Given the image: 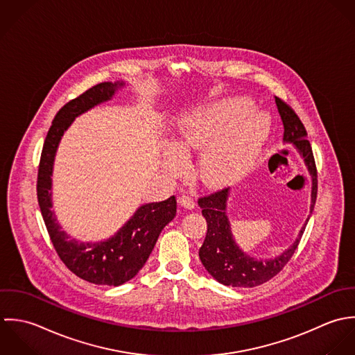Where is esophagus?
<instances>
[{
    "instance_id": "34e87169",
    "label": "esophagus",
    "mask_w": 355,
    "mask_h": 355,
    "mask_svg": "<svg viewBox=\"0 0 355 355\" xmlns=\"http://www.w3.org/2000/svg\"><path fill=\"white\" fill-rule=\"evenodd\" d=\"M178 203H180L182 207L189 209V210L195 207V200H193L191 196H188V195H181V196L178 198Z\"/></svg>"
}]
</instances>
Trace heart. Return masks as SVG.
I'll return each instance as SVG.
<instances>
[{"label":"heart","instance_id":"obj_1","mask_svg":"<svg viewBox=\"0 0 355 355\" xmlns=\"http://www.w3.org/2000/svg\"><path fill=\"white\" fill-rule=\"evenodd\" d=\"M251 111L252 105L247 100H220L199 108L182 121L180 149H207L199 167L200 180L206 185L229 184L257 159L270 126L262 115H248ZM166 168L173 174L182 173V155L171 150L166 157Z\"/></svg>","mask_w":355,"mask_h":355}]
</instances>
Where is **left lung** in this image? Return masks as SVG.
<instances>
[{
  "label": "left lung",
  "instance_id": "1",
  "mask_svg": "<svg viewBox=\"0 0 355 355\" xmlns=\"http://www.w3.org/2000/svg\"><path fill=\"white\" fill-rule=\"evenodd\" d=\"M276 105L284 125V142L293 144L299 150L307 170L311 175V206L313 213L317 199V167L307 132L296 115V112L280 97H276ZM229 189L216 191L207 196L199 198L198 203L207 220V234L203 245L199 250V257L206 270L216 282L223 285L252 288L269 282L279 275L295 254L304 227L300 229L297 239L288 247L282 255L273 259H254L244 254L233 240L230 225L226 216V200Z\"/></svg>",
  "mask_w": 355,
  "mask_h": 355
}]
</instances>
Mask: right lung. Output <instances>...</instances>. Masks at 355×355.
<instances>
[{
  "instance_id": "add662e5",
  "label": "right lung",
  "mask_w": 355,
  "mask_h": 355,
  "mask_svg": "<svg viewBox=\"0 0 355 355\" xmlns=\"http://www.w3.org/2000/svg\"><path fill=\"white\" fill-rule=\"evenodd\" d=\"M123 82H103L69 101L56 114L44 142L38 166L37 196L52 244L62 262L79 279L98 285H122L145 265L163 227L177 213L175 196L141 206L111 239L100 243H79L70 239L52 211V170L58 145L72 121L110 100Z\"/></svg>"
}]
</instances>
